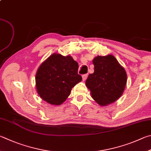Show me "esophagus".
Returning a JSON list of instances; mask_svg holds the SVG:
<instances>
[{
    "label": "esophagus",
    "mask_w": 151,
    "mask_h": 151,
    "mask_svg": "<svg viewBox=\"0 0 151 151\" xmlns=\"http://www.w3.org/2000/svg\"><path fill=\"white\" fill-rule=\"evenodd\" d=\"M88 77V75L87 74H84V75H83V81H86V79Z\"/></svg>",
    "instance_id": "esophagus-1"
}]
</instances>
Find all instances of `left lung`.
<instances>
[{
    "mask_svg": "<svg viewBox=\"0 0 151 151\" xmlns=\"http://www.w3.org/2000/svg\"><path fill=\"white\" fill-rule=\"evenodd\" d=\"M93 64L94 72L86 81L92 98L100 106L114 102L122 95L127 83L124 68L111 55L97 56Z\"/></svg>",
    "mask_w": 151,
    "mask_h": 151,
    "instance_id": "8db88e82",
    "label": "left lung"
}]
</instances>
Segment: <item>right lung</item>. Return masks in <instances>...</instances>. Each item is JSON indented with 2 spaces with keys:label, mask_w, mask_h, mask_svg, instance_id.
Instances as JSON below:
<instances>
[{
  "label": "right lung",
  "mask_w": 151,
  "mask_h": 151,
  "mask_svg": "<svg viewBox=\"0 0 151 151\" xmlns=\"http://www.w3.org/2000/svg\"><path fill=\"white\" fill-rule=\"evenodd\" d=\"M78 69V63L72 57L51 55L40 65L35 75L38 94L50 104H63L73 88L82 81Z\"/></svg>",
  "instance_id": "1"
}]
</instances>
